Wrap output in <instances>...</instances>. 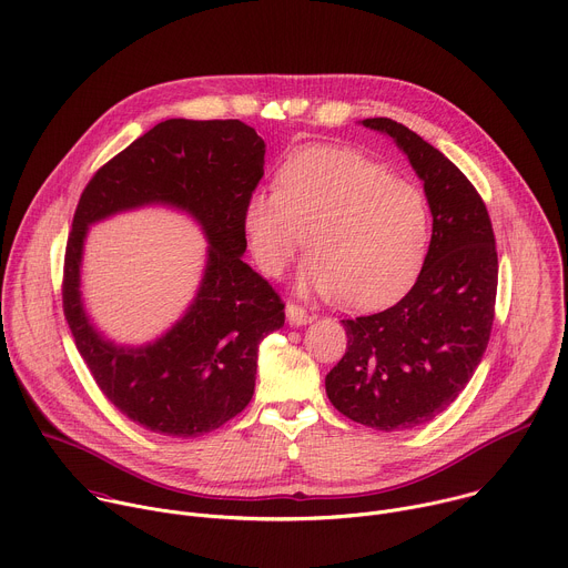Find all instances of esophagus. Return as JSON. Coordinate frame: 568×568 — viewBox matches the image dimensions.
Instances as JSON below:
<instances>
[{"mask_svg": "<svg viewBox=\"0 0 568 568\" xmlns=\"http://www.w3.org/2000/svg\"><path fill=\"white\" fill-rule=\"evenodd\" d=\"M285 314H287L290 326H296V328H298V326H307V323L312 321L310 312H307V310H303L301 305H294V303H287Z\"/></svg>", "mask_w": 568, "mask_h": 568, "instance_id": "esophagus-1", "label": "esophagus"}]
</instances>
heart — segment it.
Listing matches in <instances>:
<instances>
[{
  "label": "heart",
  "instance_id": "b5f03b06",
  "mask_svg": "<svg viewBox=\"0 0 568 568\" xmlns=\"http://www.w3.org/2000/svg\"><path fill=\"white\" fill-rule=\"evenodd\" d=\"M276 186L242 206V233L265 276L287 270L305 231L303 294L368 310L414 285L429 247V209L414 184L355 150L305 145L283 161Z\"/></svg>",
  "mask_w": 568,
  "mask_h": 568
}]
</instances>
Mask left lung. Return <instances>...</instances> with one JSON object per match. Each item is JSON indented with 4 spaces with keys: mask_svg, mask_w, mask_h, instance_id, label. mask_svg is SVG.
Masks as SVG:
<instances>
[{
    "mask_svg": "<svg viewBox=\"0 0 568 568\" xmlns=\"http://www.w3.org/2000/svg\"><path fill=\"white\" fill-rule=\"evenodd\" d=\"M407 154L434 217L416 285L393 307L344 318L348 348L326 375L333 407L379 429H414L440 416L471 379L490 342L497 298L493 222L452 161L390 119H364Z\"/></svg>",
    "mask_w": 568,
    "mask_h": 568,
    "instance_id": "left-lung-1",
    "label": "left lung"
}]
</instances>
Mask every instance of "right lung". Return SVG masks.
<instances>
[{
	"instance_id": "add662e5",
	"label": "right lung",
	"mask_w": 568,
	"mask_h": 568,
	"mask_svg": "<svg viewBox=\"0 0 568 568\" xmlns=\"http://www.w3.org/2000/svg\"><path fill=\"white\" fill-rule=\"evenodd\" d=\"M263 166L265 141L242 121L169 119L108 161L80 195L64 254V316L99 388L143 429L195 438L254 395L258 346L285 323L278 294L242 261V206ZM143 205L186 212L210 247L185 314L161 338L130 347L105 338L89 316L82 254L92 223Z\"/></svg>"
}]
</instances>
